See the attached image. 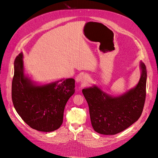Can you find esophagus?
<instances>
[{
    "label": "esophagus",
    "mask_w": 158,
    "mask_h": 158,
    "mask_svg": "<svg viewBox=\"0 0 158 158\" xmlns=\"http://www.w3.org/2000/svg\"><path fill=\"white\" fill-rule=\"evenodd\" d=\"M89 80V77L88 76H83L81 79V81L82 83V84H85V83H87Z\"/></svg>",
    "instance_id": "obj_1"
}]
</instances>
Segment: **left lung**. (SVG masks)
<instances>
[{
    "mask_svg": "<svg viewBox=\"0 0 158 158\" xmlns=\"http://www.w3.org/2000/svg\"><path fill=\"white\" fill-rule=\"evenodd\" d=\"M141 76L138 85L118 97H112L97 86L82 89L89 109L94 130L101 134L114 135L131 126L140 118L146 95L147 71L141 62Z\"/></svg>",
    "mask_w": 158,
    "mask_h": 158,
    "instance_id": "obj_1",
    "label": "left lung"
}]
</instances>
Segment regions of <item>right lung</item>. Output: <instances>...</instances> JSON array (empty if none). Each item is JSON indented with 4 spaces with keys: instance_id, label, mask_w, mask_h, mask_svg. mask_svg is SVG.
Here are the masks:
<instances>
[{
    "instance_id": "obj_1",
    "label": "right lung",
    "mask_w": 158,
    "mask_h": 158,
    "mask_svg": "<svg viewBox=\"0 0 158 158\" xmlns=\"http://www.w3.org/2000/svg\"><path fill=\"white\" fill-rule=\"evenodd\" d=\"M22 53L14 62L12 99L18 113L31 128L54 131L63 121L65 106L74 93L75 80L67 79L44 85H35L26 77Z\"/></svg>"
}]
</instances>
